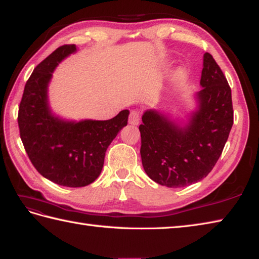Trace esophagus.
<instances>
[{"label": "esophagus", "mask_w": 259, "mask_h": 259, "mask_svg": "<svg viewBox=\"0 0 259 259\" xmlns=\"http://www.w3.org/2000/svg\"><path fill=\"white\" fill-rule=\"evenodd\" d=\"M139 120H140V114L138 111H136V110L131 111L130 115H129V123L137 125L139 123Z\"/></svg>", "instance_id": "obj_1"}]
</instances>
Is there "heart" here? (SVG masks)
I'll use <instances>...</instances> for the list:
<instances>
[{
	"label": "heart",
	"mask_w": 259,
	"mask_h": 259,
	"mask_svg": "<svg viewBox=\"0 0 259 259\" xmlns=\"http://www.w3.org/2000/svg\"><path fill=\"white\" fill-rule=\"evenodd\" d=\"M176 77H177V78H181V77H182V73H177Z\"/></svg>",
	"instance_id": "obj_1"
}]
</instances>
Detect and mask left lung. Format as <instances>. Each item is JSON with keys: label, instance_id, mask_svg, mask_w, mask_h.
Wrapping results in <instances>:
<instances>
[{"label": "left lung", "instance_id": "obj_1", "mask_svg": "<svg viewBox=\"0 0 259 259\" xmlns=\"http://www.w3.org/2000/svg\"><path fill=\"white\" fill-rule=\"evenodd\" d=\"M196 109L185 122L147 110L139 125L140 155L151 180L167 187L200 182L217 164L234 124L231 89L213 57L205 53Z\"/></svg>", "mask_w": 259, "mask_h": 259}]
</instances>
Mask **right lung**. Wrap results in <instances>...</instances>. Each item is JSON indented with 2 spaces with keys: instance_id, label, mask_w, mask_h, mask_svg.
Masks as SVG:
<instances>
[{
  "instance_id": "obj_1",
  "label": "right lung",
  "mask_w": 259,
  "mask_h": 259,
  "mask_svg": "<svg viewBox=\"0 0 259 259\" xmlns=\"http://www.w3.org/2000/svg\"><path fill=\"white\" fill-rule=\"evenodd\" d=\"M65 45L42 60L24 86L18 123L24 149L34 168L46 179L67 187L86 186L98 179L105 151L128 123L129 110L110 120H66L53 113L48 85L58 64L76 53Z\"/></svg>"
}]
</instances>
